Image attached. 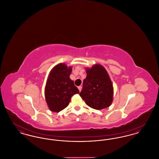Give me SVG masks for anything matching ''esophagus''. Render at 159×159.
I'll use <instances>...</instances> for the list:
<instances>
[{
  "instance_id": "1",
  "label": "esophagus",
  "mask_w": 159,
  "mask_h": 159,
  "mask_svg": "<svg viewBox=\"0 0 159 159\" xmlns=\"http://www.w3.org/2000/svg\"><path fill=\"white\" fill-rule=\"evenodd\" d=\"M82 86H78V89H79V91L80 92L81 90H82Z\"/></svg>"
}]
</instances>
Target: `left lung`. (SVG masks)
Listing matches in <instances>:
<instances>
[{"label":"left lung","mask_w":159,"mask_h":159,"mask_svg":"<svg viewBox=\"0 0 159 159\" xmlns=\"http://www.w3.org/2000/svg\"><path fill=\"white\" fill-rule=\"evenodd\" d=\"M86 74L80 96L93 109L108 107L113 101V87L106 69L96 64L91 68H86Z\"/></svg>","instance_id":"8db88e82"}]
</instances>
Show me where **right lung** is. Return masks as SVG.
I'll return each mask as SVG.
<instances>
[{"mask_svg":"<svg viewBox=\"0 0 159 159\" xmlns=\"http://www.w3.org/2000/svg\"><path fill=\"white\" fill-rule=\"evenodd\" d=\"M72 68L65 64L54 67L48 78L45 95L47 104L51 111L59 112L69 104L71 97L79 91L70 79Z\"/></svg>","mask_w":159,"mask_h":159,"instance_id":"add662e5","label":"right lung"}]
</instances>
